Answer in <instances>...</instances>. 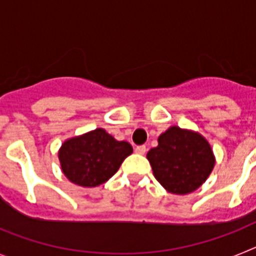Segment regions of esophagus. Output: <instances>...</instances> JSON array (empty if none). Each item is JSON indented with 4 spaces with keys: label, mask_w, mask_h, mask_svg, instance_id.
I'll list each match as a JSON object with an SVG mask.
<instances>
[{
    "label": "esophagus",
    "mask_w": 256,
    "mask_h": 256,
    "mask_svg": "<svg viewBox=\"0 0 256 256\" xmlns=\"http://www.w3.org/2000/svg\"><path fill=\"white\" fill-rule=\"evenodd\" d=\"M136 152L140 154V155H144V154L146 152V146H144V144H141V146H137V148H136Z\"/></svg>",
    "instance_id": "esophagus-1"
}]
</instances>
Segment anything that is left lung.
I'll return each mask as SVG.
<instances>
[{
  "label": "left lung",
  "instance_id": "8db88e82",
  "mask_svg": "<svg viewBox=\"0 0 256 256\" xmlns=\"http://www.w3.org/2000/svg\"><path fill=\"white\" fill-rule=\"evenodd\" d=\"M148 152L155 178L166 191L184 195L206 180L214 166V155L198 133L170 126Z\"/></svg>",
  "mask_w": 256,
  "mask_h": 256
}]
</instances>
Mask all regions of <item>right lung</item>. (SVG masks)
Returning a JSON list of instances; mask_svg holds the SVG:
<instances>
[{
    "mask_svg": "<svg viewBox=\"0 0 256 256\" xmlns=\"http://www.w3.org/2000/svg\"><path fill=\"white\" fill-rule=\"evenodd\" d=\"M132 151L128 142L116 141L105 130L98 128L64 142L58 159L70 182L96 187L112 178Z\"/></svg>",
    "mask_w": 256,
    "mask_h": 256,
    "instance_id": "add662e5",
    "label": "right lung"
}]
</instances>
